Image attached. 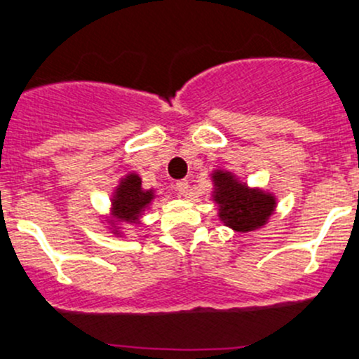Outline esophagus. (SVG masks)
<instances>
[{
    "instance_id": "1",
    "label": "esophagus",
    "mask_w": 359,
    "mask_h": 359,
    "mask_svg": "<svg viewBox=\"0 0 359 359\" xmlns=\"http://www.w3.org/2000/svg\"><path fill=\"white\" fill-rule=\"evenodd\" d=\"M189 187H191V186H189L187 180H179V182L175 184V189L179 191L180 196H187L189 194Z\"/></svg>"
}]
</instances>
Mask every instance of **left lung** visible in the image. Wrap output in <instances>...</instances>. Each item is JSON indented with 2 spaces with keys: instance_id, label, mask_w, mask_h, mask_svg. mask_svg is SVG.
<instances>
[{
  "instance_id": "left-lung-1",
  "label": "left lung",
  "mask_w": 359,
  "mask_h": 359,
  "mask_svg": "<svg viewBox=\"0 0 359 359\" xmlns=\"http://www.w3.org/2000/svg\"><path fill=\"white\" fill-rule=\"evenodd\" d=\"M212 175V201L218 204V216L235 231H254L264 226L276 210V198L271 192L250 189L231 172L216 170Z\"/></svg>"
}]
</instances>
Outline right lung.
<instances>
[{"mask_svg":"<svg viewBox=\"0 0 359 359\" xmlns=\"http://www.w3.org/2000/svg\"><path fill=\"white\" fill-rule=\"evenodd\" d=\"M155 199V191H143L141 187V179L137 173H128L124 179H121L119 186L112 196V223L116 226L119 222L124 223H137L144 210H148L151 201ZM119 228H116L114 233L119 235Z\"/></svg>","mask_w":359,"mask_h":359,"instance_id":"obj_1","label":"right lung"}]
</instances>
